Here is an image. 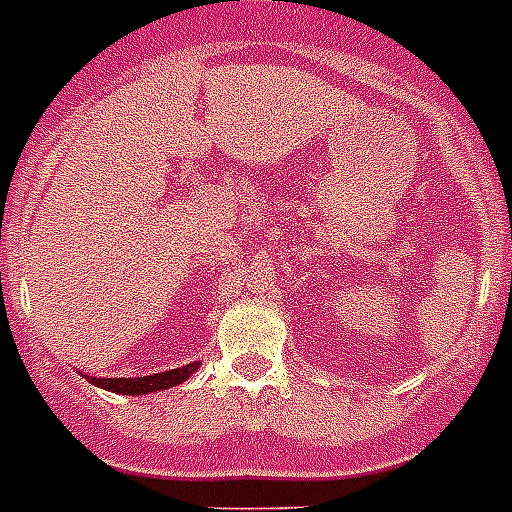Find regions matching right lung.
Returning a JSON list of instances; mask_svg holds the SVG:
<instances>
[{
  "label": "right lung",
  "mask_w": 512,
  "mask_h": 512,
  "mask_svg": "<svg viewBox=\"0 0 512 512\" xmlns=\"http://www.w3.org/2000/svg\"><path fill=\"white\" fill-rule=\"evenodd\" d=\"M198 367V362H192V365L177 367V370L153 372V375H142V378H92V375H84V378H87L89 383H94V386L105 388V391H113V394L142 396L155 394V391H166V388L185 383Z\"/></svg>",
  "instance_id": "1"
}]
</instances>
